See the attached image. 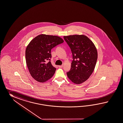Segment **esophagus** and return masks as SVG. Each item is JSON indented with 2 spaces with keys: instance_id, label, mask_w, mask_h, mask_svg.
Here are the masks:
<instances>
[{
  "instance_id": "esophagus-1",
  "label": "esophagus",
  "mask_w": 123,
  "mask_h": 123,
  "mask_svg": "<svg viewBox=\"0 0 123 123\" xmlns=\"http://www.w3.org/2000/svg\"><path fill=\"white\" fill-rule=\"evenodd\" d=\"M59 67V68H63V65H59V66H58Z\"/></svg>"
}]
</instances>
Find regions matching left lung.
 <instances>
[{
	"instance_id": "8db88e82",
	"label": "left lung",
	"mask_w": 123,
	"mask_h": 123,
	"mask_svg": "<svg viewBox=\"0 0 123 123\" xmlns=\"http://www.w3.org/2000/svg\"><path fill=\"white\" fill-rule=\"evenodd\" d=\"M63 38L71 48L73 58L71 69L67 72L68 77L75 84H82L89 78L95 69L97 49L93 42L84 35L64 36Z\"/></svg>"
}]
</instances>
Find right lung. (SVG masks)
Masks as SVG:
<instances>
[{"mask_svg": "<svg viewBox=\"0 0 123 123\" xmlns=\"http://www.w3.org/2000/svg\"><path fill=\"white\" fill-rule=\"evenodd\" d=\"M63 42L59 36L41 34L27 45L25 51L26 63L30 74L36 80L43 83L53 76L56 68L50 61L51 50Z\"/></svg>", "mask_w": 123, "mask_h": 123, "instance_id": "obj_1", "label": "right lung"}]
</instances>
